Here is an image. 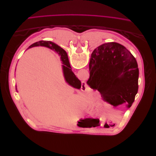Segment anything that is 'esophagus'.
Wrapping results in <instances>:
<instances>
[{
  "mask_svg": "<svg viewBox=\"0 0 156 156\" xmlns=\"http://www.w3.org/2000/svg\"><path fill=\"white\" fill-rule=\"evenodd\" d=\"M84 86H86V83H84Z\"/></svg>",
  "mask_w": 156,
  "mask_h": 156,
  "instance_id": "34e87169",
  "label": "esophagus"
}]
</instances>
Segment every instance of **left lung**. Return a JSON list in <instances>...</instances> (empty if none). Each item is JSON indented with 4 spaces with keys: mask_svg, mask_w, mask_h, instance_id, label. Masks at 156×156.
<instances>
[{
    "mask_svg": "<svg viewBox=\"0 0 156 156\" xmlns=\"http://www.w3.org/2000/svg\"><path fill=\"white\" fill-rule=\"evenodd\" d=\"M87 84L97 90L103 100L114 107L129 108L138 90L139 70L135 58L121 44H102L91 54Z\"/></svg>",
    "mask_w": 156,
    "mask_h": 156,
    "instance_id": "1",
    "label": "left lung"
}]
</instances>
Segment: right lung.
Returning <instances> with one entry per match:
<instances>
[{"label": "right lung", "mask_w": 156, "mask_h": 156, "mask_svg": "<svg viewBox=\"0 0 156 156\" xmlns=\"http://www.w3.org/2000/svg\"><path fill=\"white\" fill-rule=\"evenodd\" d=\"M39 46L49 48V49L57 52L61 56V60L62 61L63 63V71L66 82L73 87L80 89L81 87V82L72 71L68 56L66 51L61 47L58 46L55 43L48 41H40L39 42H35L32 44L31 46H30L28 48Z\"/></svg>", "instance_id": "right-lung-1"}]
</instances>
